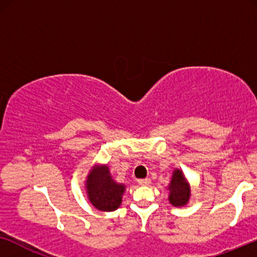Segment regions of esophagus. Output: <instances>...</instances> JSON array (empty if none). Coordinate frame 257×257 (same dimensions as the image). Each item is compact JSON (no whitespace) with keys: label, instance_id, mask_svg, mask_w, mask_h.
<instances>
[{"label":"esophagus","instance_id":"obj_1","mask_svg":"<svg viewBox=\"0 0 257 257\" xmlns=\"http://www.w3.org/2000/svg\"><path fill=\"white\" fill-rule=\"evenodd\" d=\"M138 184L140 186H149V185H151V179H149V178L140 179V180H138Z\"/></svg>","mask_w":257,"mask_h":257}]
</instances>
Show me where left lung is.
<instances>
[{
    "instance_id": "obj_1",
    "label": "left lung",
    "mask_w": 257,
    "mask_h": 257,
    "mask_svg": "<svg viewBox=\"0 0 257 257\" xmlns=\"http://www.w3.org/2000/svg\"><path fill=\"white\" fill-rule=\"evenodd\" d=\"M170 202L173 206H184L187 203L191 191L181 171L175 170L170 185Z\"/></svg>"
}]
</instances>
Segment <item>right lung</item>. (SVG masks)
Here are the masks:
<instances>
[{
	"label": "right lung",
	"instance_id": "1",
	"mask_svg": "<svg viewBox=\"0 0 257 257\" xmlns=\"http://www.w3.org/2000/svg\"><path fill=\"white\" fill-rule=\"evenodd\" d=\"M86 189L89 200L97 209L112 212L120 206L125 186L117 184L112 179L108 168L103 166L94 168L87 175Z\"/></svg>",
	"mask_w": 257,
	"mask_h": 257
}]
</instances>
